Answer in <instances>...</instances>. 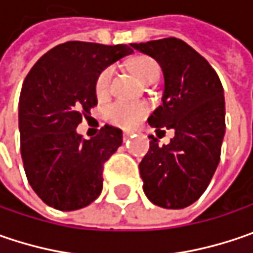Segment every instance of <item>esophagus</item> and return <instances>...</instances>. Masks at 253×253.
I'll use <instances>...</instances> for the list:
<instances>
[{"mask_svg":"<svg viewBox=\"0 0 253 253\" xmlns=\"http://www.w3.org/2000/svg\"><path fill=\"white\" fill-rule=\"evenodd\" d=\"M133 136V131H123V138L127 140V138H130Z\"/></svg>","mask_w":253,"mask_h":253,"instance_id":"1","label":"esophagus"}]
</instances>
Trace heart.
Instances as JSON below:
<instances>
[{
	"label": "heart",
	"instance_id": "heart-1",
	"mask_svg": "<svg viewBox=\"0 0 253 253\" xmlns=\"http://www.w3.org/2000/svg\"><path fill=\"white\" fill-rule=\"evenodd\" d=\"M131 71L140 81L144 83H151L157 81L160 75V68L156 62L147 56L136 58L130 65ZM113 66H107L99 73L94 83V90L97 97H105L109 93L110 82L113 78ZM148 113V105L144 102H127L116 100L106 109V119L119 127H133Z\"/></svg>",
	"mask_w": 253,
	"mask_h": 253
}]
</instances>
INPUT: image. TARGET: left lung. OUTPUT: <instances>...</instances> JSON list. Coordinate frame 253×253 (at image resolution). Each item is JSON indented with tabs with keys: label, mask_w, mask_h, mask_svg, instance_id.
I'll return each mask as SVG.
<instances>
[{
	"label": "left lung",
	"mask_w": 253,
	"mask_h": 253,
	"mask_svg": "<svg viewBox=\"0 0 253 253\" xmlns=\"http://www.w3.org/2000/svg\"><path fill=\"white\" fill-rule=\"evenodd\" d=\"M159 62L164 75L161 102L148 125L172 128L169 144L150 148L138 169L143 191L154 205L181 210L207 190L221 157L225 134V100L221 81L195 49L177 38L131 43ZM156 130V131H157Z\"/></svg>",
	"instance_id": "obj_1"
}]
</instances>
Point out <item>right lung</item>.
<instances>
[{
	"instance_id": "1",
	"label": "right lung",
	"mask_w": 253,
	"mask_h": 253,
	"mask_svg": "<svg viewBox=\"0 0 253 253\" xmlns=\"http://www.w3.org/2000/svg\"><path fill=\"white\" fill-rule=\"evenodd\" d=\"M131 45L71 41L48 50L27 75L18 106L21 156L28 182L55 210L87 207L103 188V164L123 143L107 126L82 138L76 127L97 105L99 73L131 55Z\"/></svg>"
}]
</instances>
